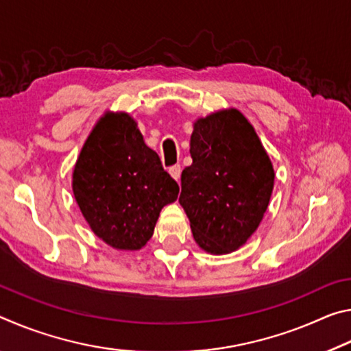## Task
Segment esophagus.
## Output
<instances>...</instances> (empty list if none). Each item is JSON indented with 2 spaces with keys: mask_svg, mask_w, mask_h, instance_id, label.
Segmentation results:
<instances>
[{
  "mask_svg": "<svg viewBox=\"0 0 351 351\" xmlns=\"http://www.w3.org/2000/svg\"><path fill=\"white\" fill-rule=\"evenodd\" d=\"M169 173L171 175V178H173L175 181L180 182V178H181V165H173V167H170Z\"/></svg>",
  "mask_w": 351,
  "mask_h": 351,
  "instance_id": "1",
  "label": "esophagus"
}]
</instances>
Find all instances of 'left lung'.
<instances>
[{
    "mask_svg": "<svg viewBox=\"0 0 351 351\" xmlns=\"http://www.w3.org/2000/svg\"><path fill=\"white\" fill-rule=\"evenodd\" d=\"M192 165L182 170L180 204L203 251L241 247L263 219L274 189V167L251 122L237 108L193 123Z\"/></svg>",
    "mask_w": 351,
    "mask_h": 351,
    "instance_id": "obj_1",
    "label": "left lung"
}]
</instances>
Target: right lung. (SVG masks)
<instances>
[{
  "mask_svg": "<svg viewBox=\"0 0 351 351\" xmlns=\"http://www.w3.org/2000/svg\"><path fill=\"white\" fill-rule=\"evenodd\" d=\"M73 192L100 240L119 251H139L180 187L147 147L138 122L128 112L106 111L77 158Z\"/></svg>",
  "mask_w": 351,
  "mask_h": 351,
  "instance_id": "1",
  "label": "right lung"
}]
</instances>
